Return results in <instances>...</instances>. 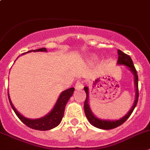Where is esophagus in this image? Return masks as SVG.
<instances>
[{"label": "esophagus", "instance_id": "1", "mask_svg": "<svg viewBox=\"0 0 150 150\" xmlns=\"http://www.w3.org/2000/svg\"><path fill=\"white\" fill-rule=\"evenodd\" d=\"M75 88L76 89H81L83 88V83L81 81H78L75 84Z\"/></svg>", "mask_w": 150, "mask_h": 150}]
</instances>
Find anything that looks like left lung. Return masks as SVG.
<instances>
[{
  "instance_id": "obj_1",
  "label": "left lung",
  "mask_w": 150,
  "mask_h": 150,
  "mask_svg": "<svg viewBox=\"0 0 150 150\" xmlns=\"http://www.w3.org/2000/svg\"><path fill=\"white\" fill-rule=\"evenodd\" d=\"M117 53H118V59H117V64H122V65H125L127 66V67H128L130 69V70L132 71V72L133 73L134 76H135V87H136V97H135V102H134V105L132 106V109L129 110V112L127 113V115L124 116L122 118H121L120 120H117V121H103V120L97 118L94 115L92 114V111H91L90 108H89V102H88V99H89L88 88L86 87V86H85V87L83 88L86 94V100H85L84 102L85 114H86L87 119L89 120V121L90 122V124H92V125L97 127V128L102 129H114L117 127H119L121 124H124V123L128 119L129 117L131 115V114H132V112H133L134 109L136 107L137 103H138V97H139V92H138V74H137L136 69H135V67H134L132 58H130L129 55L125 54V53L121 51L120 50H117Z\"/></svg>"
}]
</instances>
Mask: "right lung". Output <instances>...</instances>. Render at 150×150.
Listing matches in <instances>:
<instances>
[{
	"label": "right lung",
	"mask_w": 150,
	"mask_h": 150,
	"mask_svg": "<svg viewBox=\"0 0 150 150\" xmlns=\"http://www.w3.org/2000/svg\"><path fill=\"white\" fill-rule=\"evenodd\" d=\"M32 51L47 52V49L40 48L38 49V50H30L29 52ZM74 91H75V88H70V89H68L67 90L64 91L61 94V96H59V98H58V100H57V103L54 105L53 110L47 115L44 116V117H41V118L35 120L29 119V118H26V117L22 116L20 113L15 110V107H13V105H12V102H11L10 98H9V92H8V97H9V103H10L11 107L13 109L14 112H15L16 115L18 117V118L25 125H26L29 128L33 129L46 131V130H49L54 128V127H57L61 123V120H62L63 117H64L66 104H67L69 99L70 98L71 96H72Z\"/></svg>",
	"instance_id": "obj_1"
}]
</instances>
